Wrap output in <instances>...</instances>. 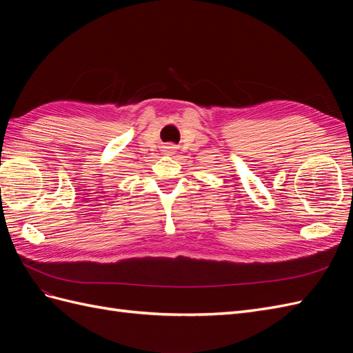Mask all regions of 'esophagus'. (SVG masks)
Instances as JSON below:
<instances>
[{
    "instance_id": "1",
    "label": "esophagus",
    "mask_w": 353,
    "mask_h": 353,
    "mask_svg": "<svg viewBox=\"0 0 353 353\" xmlns=\"http://www.w3.org/2000/svg\"><path fill=\"white\" fill-rule=\"evenodd\" d=\"M174 150H175V147H172V145L165 147V153H166V154H172Z\"/></svg>"
}]
</instances>
